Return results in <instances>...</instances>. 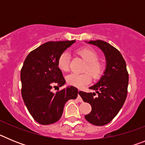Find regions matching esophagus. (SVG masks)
Instances as JSON below:
<instances>
[{"label": "esophagus", "mask_w": 145, "mask_h": 145, "mask_svg": "<svg viewBox=\"0 0 145 145\" xmlns=\"http://www.w3.org/2000/svg\"><path fill=\"white\" fill-rule=\"evenodd\" d=\"M80 93H81V91H80V90H78V99L79 102H83V99H82V98L80 97Z\"/></svg>", "instance_id": "34e87169"}]
</instances>
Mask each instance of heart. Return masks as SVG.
Returning a JSON list of instances; mask_svg holds the SVG:
<instances>
[{
  "instance_id": "obj_1",
  "label": "heart",
  "mask_w": 145,
  "mask_h": 145,
  "mask_svg": "<svg viewBox=\"0 0 145 145\" xmlns=\"http://www.w3.org/2000/svg\"><path fill=\"white\" fill-rule=\"evenodd\" d=\"M76 53L84 61H86L84 70L87 72L82 74L71 73L67 76L66 80L70 85L80 88L90 84L91 80V75L94 79L99 78L105 71V65L103 61L99 59L98 54L92 48L87 47L80 48L76 50ZM57 65L59 69L62 72L68 71L70 66V55L67 52H63L59 57Z\"/></svg>"
}]
</instances>
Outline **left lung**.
Here are the masks:
<instances>
[{"label":"left lung","instance_id":"8db88e82","mask_svg":"<svg viewBox=\"0 0 145 145\" xmlns=\"http://www.w3.org/2000/svg\"><path fill=\"white\" fill-rule=\"evenodd\" d=\"M88 43L102 50L106 68L99 80L89 88L98 95L95 97V92L81 91L80 96L91 106V112L85 116L87 121L93 125H104L117 116L123 105L127 97L129 74L123 57L115 47L101 40H90Z\"/></svg>","mask_w":145,"mask_h":145}]
</instances>
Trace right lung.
<instances>
[{"instance_id":"1","label":"right lung","mask_w":145,"mask_h":145,"mask_svg":"<svg viewBox=\"0 0 145 145\" xmlns=\"http://www.w3.org/2000/svg\"><path fill=\"white\" fill-rule=\"evenodd\" d=\"M75 40L49 41L32 51L21 70L22 96L32 117L42 125L58 121L64 107L70 99L78 97V88L68 86L54 93L52 88L65 84L57 60Z\"/></svg>"}]
</instances>
